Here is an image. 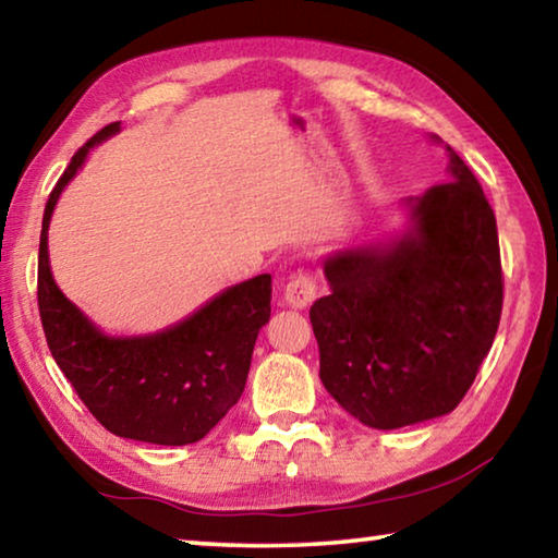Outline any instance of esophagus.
Here are the masks:
<instances>
[{
  "instance_id": "1",
  "label": "esophagus",
  "mask_w": 558,
  "mask_h": 558,
  "mask_svg": "<svg viewBox=\"0 0 558 558\" xmlns=\"http://www.w3.org/2000/svg\"><path fill=\"white\" fill-rule=\"evenodd\" d=\"M282 298H286V302H288L290 307H307L310 302H315V298H317V282H315V278L310 276L307 270H298L295 276L288 280Z\"/></svg>"
}]
</instances>
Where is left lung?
Instances as JSON below:
<instances>
[{"mask_svg":"<svg viewBox=\"0 0 558 558\" xmlns=\"http://www.w3.org/2000/svg\"><path fill=\"white\" fill-rule=\"evenodd\" d=\"M448 157V182L409 199L411 231L329 256V295L310 307L319 379L369 428L450 413L495 342L505 292L495 211L452 147Z\"/></svg>","mask_w":558,"mask_h":558,"instance_id":"8db88e82","label":"left lung"}]
</instances>
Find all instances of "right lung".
Instances as JSON below:
<instances>
[{
  "mask_svg": "<svg viewBox=\"0 0 558 558\" xmlns=\"http://www.w3.org/2000/svg\"><path fill=\"white\" fill-rule=\"evenodd\" d=\"M120 130L96 132L65 167L44 209L39 315L65 379L102 428L155 446L202 440L241 399L260 327L270 319V276L223 290L184 323L147 337H108L63 295L49 268V221L88 149Z\"/></svg>",
  "mask_w": 558,
  "mask_h": 558,
  "instance_id": "obj_1",
  "label": "right lung"
}]
</instances>
